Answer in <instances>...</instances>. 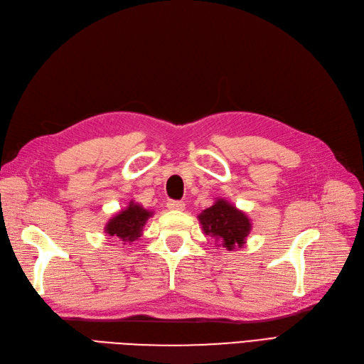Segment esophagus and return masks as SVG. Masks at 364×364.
<instances>
[{
    "mask_svg": "<svg viewBox=\"0 0 364 364\" xmlns=\"http://www.w3.org/2000/svg\"><path fill=\"white\" fill-rule=\"evenodd\" d=\"M167 208L171 209V211H182V209L185 208V203L181 200H170L167 203Z\"/></svg>",
    "mask_w": 364,
    "mask_h": 364,
    "instance_id": "esophagus-1",
    "label": "esophagus"
}]
</instances>
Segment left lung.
<instances>
[{
	"mask_svg": "<svg viewBox=\"0 0 364 364\" xmlns=\"http://www.w3.org/2000/svg\"><path fill=\"white\" fill-rule=\"evenodd\" d=\"M197 218L203 234L215 238L229 252L243 246L252 229L249 217L225 199H218Z\"/></svg>",
	"mask_w": 364,
	"mask_h": 364,
	"instance_id": "8db88e82",
	"label": "left lung"
}]
</instances>
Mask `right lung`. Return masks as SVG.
Masks as SVG:
<instances>
[{
  "label": "right lung",
  "mask_w": 364,
  "mask_h": 364,
  "mask_svg": "<svg viewBox=\"0 0 364 364\" xmlns=\"http://www.w3.org/2000/svg\"><path fill=\"white\" fill-rule=\"evenodd\" d=\"M153 215L149 209L132 200L126 209H121L105 226V232L123 243H132L142 235V228Z\"/></svg>",
  "instance_id": "right-lung-1"
}]
</instances>
